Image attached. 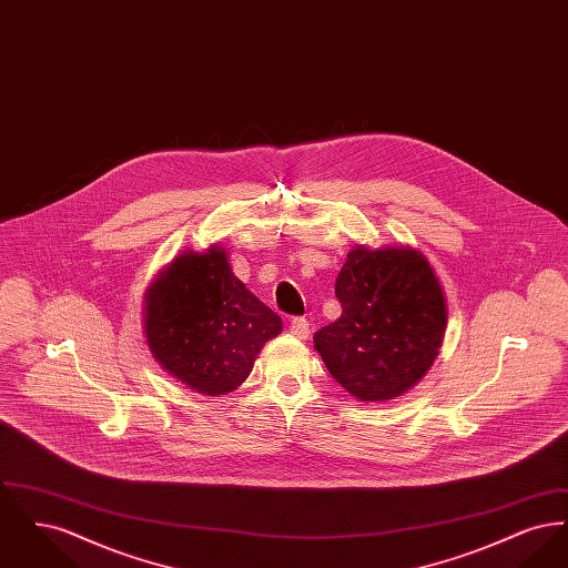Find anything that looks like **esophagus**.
<instances>
[{
  "instance_id": "1",
  "label": "esophagus",
  "mask_w": 568,
  "mask_h": 568,
  "mask_svg": "<svg viewBox=\"0 0 568 568\" xmlns=\"http://www.w3.org/2000/svg\"><path fill=\"white\" fill-rule=\"evenodd\" d=\"M290 332L300 338V341H306L308 338V334H311V324L306 322V320H302V317H296V320H292V324H290Z\"/></svg>"
}]
</instances>
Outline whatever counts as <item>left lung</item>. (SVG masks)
Masks as SVG:
<instances>
[{"instance_id": "obj_1", "label": "left lung", "mask_w": 568, "mask_h": 568, "mask_svg": "<svg viewBox=\"0 0 568 568\" xmlns=\"http://www.w3.org/2000/svg\"><path fill=\"white\" fill-rule=\"evenodd\" d=\"M343 313L315 334L329 375L362 403H385L426 377L443 347L447 300L413 246L355 244L336 278Z\"/></svg>"}]
</instances>
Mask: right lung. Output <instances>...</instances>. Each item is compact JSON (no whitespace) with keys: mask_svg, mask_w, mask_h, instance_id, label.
<instances>
[{"mask_svg":"<svg viewBox=\"0 0 568 568\" xmlns=\"http://www.w3.org/2000/svg\"><path fill=\"white\" fill-rule=\"evenodd\" d=\"M281 317L234 276L225 248L183 251L144 294V336L170 377L204 396L241 387Z\"/></svg>","mask_w":568,"mask_h":568,"instance_id":"1","label":"right lung"}]
</instances>
